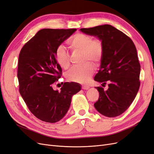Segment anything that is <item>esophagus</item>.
<instances>
[{
	"mask_svg": "<svg viewBox=\"0 0 154 154\" xmlns=\"http://www.w3.org/2000/svg\"><path fill=\"white\" fill-rule=\"evenodd\" d=\"M90 87H88V85H83L82 86V89H84V90H87V89H88V88H89Z\"/></svg>",
	"mask_w": 154,
	"mask_h": 154,
	"instance_id": "esophagus-1",
	"label": "esophagus"
}]
</instances>
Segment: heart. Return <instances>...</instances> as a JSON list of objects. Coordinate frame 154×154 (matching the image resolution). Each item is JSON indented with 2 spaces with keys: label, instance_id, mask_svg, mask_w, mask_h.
<instances>
[{
  "label": "heart",
  "instance_id": "heart-1",
  "mask_svg": "<svg viewBox=\"0 0 154 154\" xmlns=\"http://www.w3.org/2000/svg\"><path fill=\"white\" fill-rule=\"evenodd\" d=\"M69 44L73 51L83 53V66H74L66 73V77L70 81L86 83L94 72V66L88 61L98 63L103 51V43L100 39H93L92 37L84 33H77L69 40ZM55 58L59 66L67 69L70 65V54L64 45H60L55 50Z\"/></svg>",
  "mask_w": 154,
  "mask_h": 154
}]
</instances>
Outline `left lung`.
<instances>
[{
    "instance_id": "obj_1",
    "label": "left lung",
    "mask_w": 154,
    "mask_h": 154,
    "mask_svg": "<svg viewBox=\"0 0 154 154\" xmlns=\"http://www.w3.org/2000/svg\"><path fill=\"white\" fill-rule=\"evenodd\" d=\"M86 35L101 40L103 51L100 69L94 80L109 83V88L96 87L99 99L95 109L106 117L114 118L123 114L132 104L140 86L141 66L133 41L122 31L105 24L91 28H82Z\"/></svg>"
}]
</instances>
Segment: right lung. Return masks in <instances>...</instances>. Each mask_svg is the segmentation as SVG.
Listing matches in <instances>:
<instances>
[{
	"mask_svg": "<svg viewBox=\"0 0 154 154\" xmlns=\"http://www.w3.org/2000/svg\"><path fill=\"white\" fill-rule=\"evenodd\" d=\"M76 29H43L23 46L18 58L19 92L31 112L47 123H56L66 114L73 95L81 90L78 83L66 82L61 91L53 84L62 74L55 50Z\"/></svg>",
	"mask_w": 154,
	"mask_h": 154,
	"instance_id": "right-lung-1",
	"label": "right lung"
}]
</instances>
